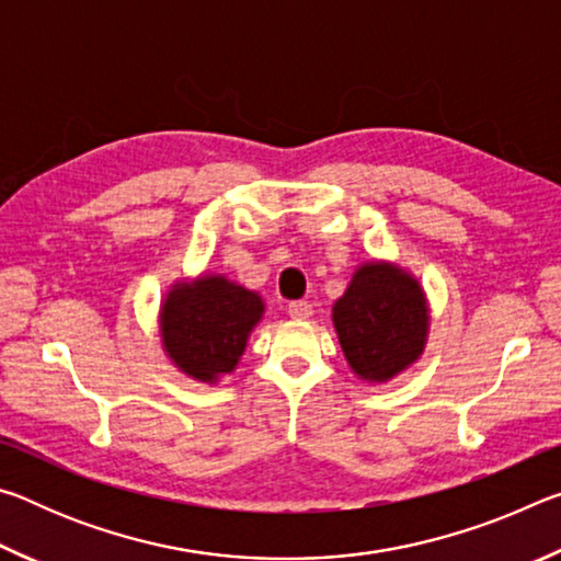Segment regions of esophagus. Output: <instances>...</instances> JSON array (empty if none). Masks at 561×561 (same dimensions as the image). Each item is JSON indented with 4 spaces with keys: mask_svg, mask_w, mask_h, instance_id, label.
I'll return each mask as SVG.
<instances>
[{
    "mask_svg": "<svg viewBox=\"0 0 561 561\" xmlns=\"http://www.w3.org/2000/svg\"><path fill=\"white\" fill-rule=\"evenodd\" d=\"M287 311H289V317L291 319H309L311 317V304L309 301H304V299H299V301H289V307H287Z\"/></svg>",
    "mask_w": 561,
    "mask_h": 561,
    "instance_id": "1",
    "label": "esophagus"
}]
</instances>
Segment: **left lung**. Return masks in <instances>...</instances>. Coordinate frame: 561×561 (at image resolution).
Listing matches in <instances>:
<instances>
[{
  "instance_id": "left-lung-1",
  "label": "left lung",
  "mask_w": 561,
  "mask_h": 561,
  "mask_svg": "<svg viewBox=\"0 0 561 561\" xmlns=\"http://www.w3.org/2000/svg\"><path fill=\"white\" fill-rule=\"evenodd\" d=\"M344 356L364 381H388L423 354L428 307L423 289L391 264H364L334 304Z\"/></svg>"
}]
</instances>
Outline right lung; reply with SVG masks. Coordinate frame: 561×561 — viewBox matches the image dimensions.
Here are the masks:
<instances>
[{
  "mask_svg": "<svg viewBox=\"0 0 561 561\" xmlns=\"http://www.w3.org/2000/svg\"><path fill=\"white\" fill-rule=\"evenodd\" d=\"M264 314L257 291L225 277H205L193 287L178 284L160 311V334L180 371L215 381L240 360L247 336Z\"/></svg>",
  "mask_w": 561,
  "mask_h": 561,
  "instance_id": "right-lung-1",
  "label": "right lung"
}]
</instances>
